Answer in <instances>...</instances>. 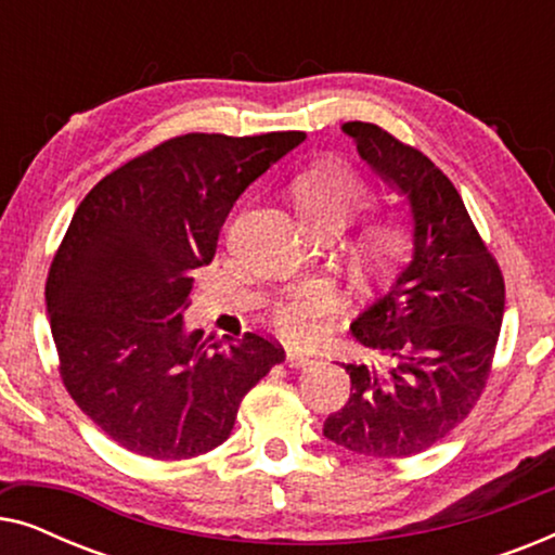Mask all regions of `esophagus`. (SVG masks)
<instances>
[{"instance_id": "34e87169", "label": "esophagus", "mask_w": 555, "mask_h": 555, "mask_svg": "<svg viewBox=\"0 0 555 555\" xmlns=\"http://www.w3.org/2000/svg\"><path fill=\"white\" fill-rule=\"evenodd\" d=\"M310 361H313V359H310L308 353H300V351H287L285 353L287 369H302V366H308Z\"/></svg>"}]
</instances>
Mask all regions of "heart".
<instances>
[{
  "label": "heart",
  "instance_id": "heart-1",
  "mask_svg": "<svg viewBox=\"0 0 555 555\" xmlns=\"http://www.w3.org/2000/svg\"><path fill=\"white\" fill-rule=\"evenodd\" d=\"M295 204L302 222L313 232L344 230L371 202V186L353 166L344 162H318L293 181ZM409 247V232L401 219H378L359 240L363 260L386 264L399 260ZM336 306V293L328 283L302 285L285 295L272 310L278 331L291 340H313Z\"/></svg>",
  "mask_w": 555,
  "mask_h": 555
}]
</instances>
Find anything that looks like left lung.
Segmentation results:
<instances>
[{"mask_svg": "<svg viewBox=\"0 0 555 555\" xmlns=\"http://www.w3.org/2000/svg\"><path fill=\"white\" fill-rule=\"evenodd\" d=\"M363 162L406 196L412 262L351 323L378 363H344L351 397L323 435L366 457H412L450 435L480 399L495 356L505 283L457 189L422 151L348 120Z\"/></svg>", "mask_w": 555, "mask_h": 555, "instance_id": "1", "label": "left lung"}]
</instances>
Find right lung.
<instances>
[{
	"label": "right lung",
	"mask_w": 555,
	"mask_h": 555,
	"mask_svg": "<svg viewBox=\"0 0 555 555\" xmlns=\"http://www.w3.org/2000/svg\"><path fill=\"white\" fill-rule=\"evenodd\" d=\"M302 141V131L177 135L98 181L73 215L44 285L60 376L128 452L215 450L245 393L285 361L260 333L227 344L186 333L184 310L234 202Z\"/></svg>",
	"instance_id": "obj_1"
}]
</instances>
